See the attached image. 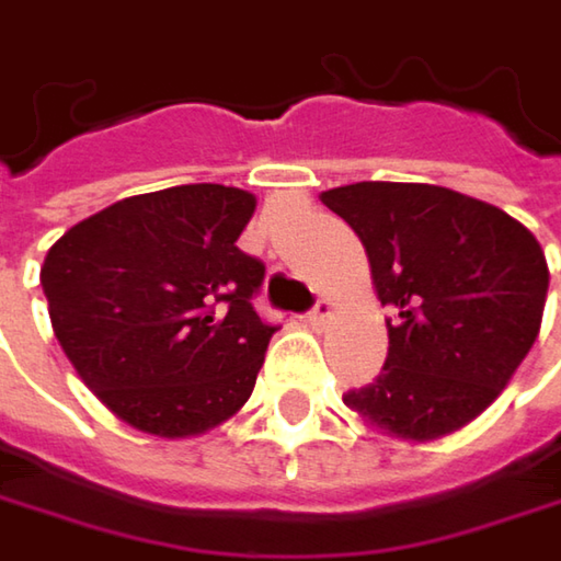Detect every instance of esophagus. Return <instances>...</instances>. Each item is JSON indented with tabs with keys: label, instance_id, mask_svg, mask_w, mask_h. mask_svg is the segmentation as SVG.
<instances>
[{
	"label": "esophagus",
	"instance_id": "obj_1",
	"mask_svg": "<svg viewBox=\"0 0 561 561\" xmlns=\"http://www.w3.org/2000/svg\"><path fill=\"white\" fill-rule=\"evenodd\" d=\"M333 314H336V305H333L331 298H318V305L308 314V321H311V328H324V324H331Z\"/></svg>",
	"mask_w": 561,
	"mask_h": 561
}]
</instances>
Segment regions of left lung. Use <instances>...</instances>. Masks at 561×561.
Here are the masks:
<instances>
[{
	"mask_svg": "<svg viewBox=\"0 0 561 561\" xmlns=\"http://www.w3.org/2000/svg\"><path fill=\"white\" fill-rule=\"evenodd\" d=\"M321 202L359 237L373 288L394 311L379 379L343 404L401 443L462 431L539 333L549 288L539 240L507 211L427 182H353Z\"/></svg>",
	"mask_w": 561,
	"mask_h": 561,
	"instance_id": "left-lung-1",
	"label": "left lung"
}]
</instances>
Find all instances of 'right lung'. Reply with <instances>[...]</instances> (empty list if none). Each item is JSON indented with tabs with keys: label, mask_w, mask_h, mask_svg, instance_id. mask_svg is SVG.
<instances>
[{
	"label": "right lung",
	"mask_w": 561,
	"mask_h": 561,
	"mask_svg": "<svg viewBox=\"0 0 561 561\" xmlns=\"http://www.w3.org/2000/svg\"><path fill=\"white\" fill-rule=\"evenodd\" d=\"M253 211L256 195L233 185H173L102 208L47 250L54 336L122 424L182 439L247 404L276 333L250 305L266 270L237 247Z\"/></svg>",
	"instance_id": "obj_1"
}]
</instances>
